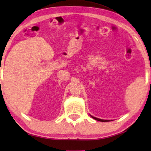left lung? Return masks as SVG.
I'll return each mask as SVG.
<instances>
[{
  "label": "left lung",
  "instance_id": "1",
  "mask_svg": "<svg viewBox=\"0 0 151 151\" xmlns=\"http://www.w3.org/2000/svg\"><path fill=\"white\" fill-rule=\"evenodd\" d=\"M91 117H93V118L96 119V120H98V121H100V122H109V120H106V119H99V118H97V117H95L93 116H91Z\"/></svg>",
  "mask_w": 151,
  "mask_h": 151
}]
</instances>
